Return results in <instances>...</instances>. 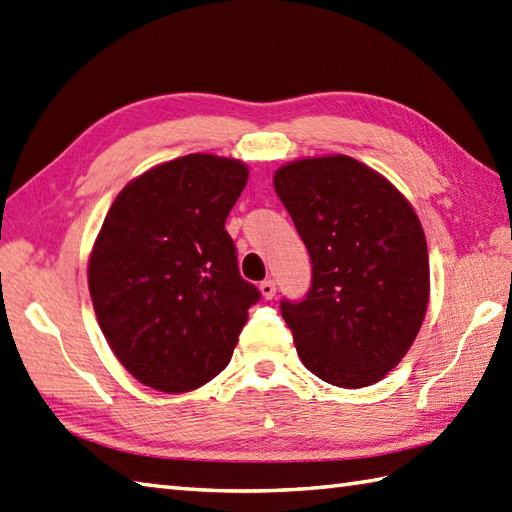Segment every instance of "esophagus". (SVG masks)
I'll return each instance as SVG.
<instances>
[{
	"label": "esophagus",
	"mask_w": 512,
	"mask_h": 512,
	"mask_svg": "<svg viewBox=\"0 0 512 512\" xmlns=\"http://www.w3.org/2000/svg\"><path fill=\"white\" fill-rule=\"evenodd\" d=\"M259 290H262V295H264L266 299H273L275 292H277V286H275L273 279H264L262 284H259Z\"/></svg>",
	"instance_id": "34e87169"
}]
</instances>
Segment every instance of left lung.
Here are the masks:
<instances>
[{
  "instance_id": "left-lung-1",
  "label": "left lung",
  "mask_w": 512,
  "mask_h": 512,
  "mask_svg": "<svg viewBox=\"0 0 512 512\" xmlns=\"http://www.w3.org/2000/svg\"><path fill=\"white\" fill-rule=\"evenodd\" d=\"M312 262L301 301L281 299L301 363L336 387L378 383L407 354L429 303V253L416 211L350 156L295 160L275 173Z\"/></svg>"
}]
</instances>
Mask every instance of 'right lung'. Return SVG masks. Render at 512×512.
<instances>
[{
  "label": "right lung",
  "mask_w": 512,
  "mask_h": 512,
  "mask_svg": "<svg viewBox=\"0 0 512 512\" xmlns=\"http://www.w3.org/2000/svg\"><path fill=\"white\" fill-rule=\"evenodd\" d=\"M246 180L244 162L189 154L129 182L105 215L90 297L112 352L151 389L180 394L209 383L262 299L239 275L224 228Z\"/></svg>",
  "instance_id": "obj_1"
}]
</instances>
